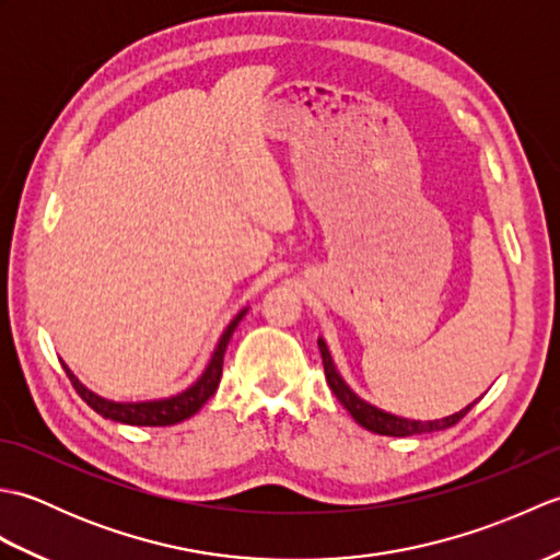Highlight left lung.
<instances>
[{
  "instance_id": "obj_1",
  "label": "left lung",
  "mask_w": 560,
  "mask_h": 560,
  "mask_svg": "<svg viewBox=\"0 0 560 560\" xmlns=\"http://www.w3.org/2000/svg\"><path fill=\"white\" fill-rule=\"evenodd\" d=\"M317 347H319V353H323V365H325V377H327V385L331 387V392H335L337 399L343 404V409H347L355 423H361L363 428H368V431L373 433H380V435H395V438H404V435H421V433H435V431H445V428L455 425L457 421H462L464 416L469 413V409L474 407L477 401H471L469 407H464L462 411L452 413V416H445V419H435V421H411V419H401V416H395V413H387L383 409L373 407V404L363 401L355 392L343 383V377L337 373L335 368V361H331L329 355V349L325 339L319 337L317 339Z\"/></svg>"
}]
</instances>
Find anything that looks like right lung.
I'll return each instance as SVG.
<instances>
[{
	"mask_svg": "<svg viewBox=\"0 0 560 560\" xmlns=\"http://www.w3.org/2000/svg\"><path fill=\"white\" fill-rule=\"evenodd\" d=\"M245 311L237 313L231 325L223 329V335L217 343V349L211 353V361L207 365V371L201 373V377L197 380L195 385H189L185 392L168 399H153V401H113V399H103L98 395H93L91 389L83 387L79 380L74 377V373L69 371L65 365V371L71 380V385L79 392V397L89 404V407L101 413L103 419H110L117 423H127V425H173V423H180L189 416H195L201 407H205L207 399L213 397V392H217L219 383H221V373H223V353L225 347H229V341L233 337V331L237 327V323L245 317Z\"/></svg>",
	"mask_w": 560,
	"mask_h": 560,
	"instance_id": "add662e5",
	"label": "right lung"
}]
</instances>
